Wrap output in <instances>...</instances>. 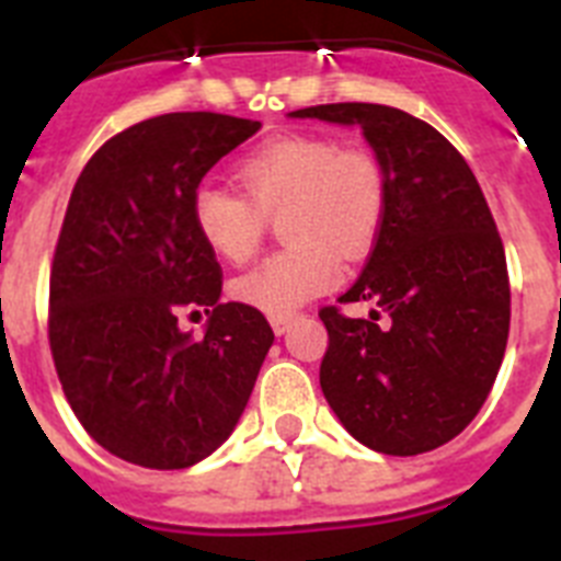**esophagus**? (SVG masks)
I'll use <instances>...</instances> for the list:
<instances>
[{"mask_svg":"<svg viewBox=\"0 0 561 561\" xmlns=\"http://www.w3.org/2000/svg\"><path fill=\"white\" fill-rule=\"evenodd\" d=\"M270 323H272V331H275V334H286V331L291 329V323H295V314L270 317Z\"/></svg>","mask_w":561,"mask_h":561,"instance_id":"1","label":"esophagus"}]
</instances>
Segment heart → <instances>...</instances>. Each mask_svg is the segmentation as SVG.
Returning a JSON list of instances; mask_svg holds the SVG:
<instances>
[{
	"instance_id": "obj_1",
	"label": "heart",
	"mask_w": 561,
	"mask_h": 561,
	"mask_svg": "<svg viewBox=\"0 0 561 561\" xmlns=\"http://www.w3.org/2000/svg\"><path fill=\"white\" fill-rule=\"evenodd\" d=\"M244 196L202 182L191 219L213 255L247 264L264 244L270 216L284 210L291 241L232 284L241 304L270 317L295 314L340 284L342 261L368 255L388 210V176L368 148L340 146L325 134H280L236 165Z\"/></svg>"
}]
</instances>
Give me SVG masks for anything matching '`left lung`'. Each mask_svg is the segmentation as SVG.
Wrapping results in <instances>:
<instances>
[{"label":"left lung","mask_w":561,"mask_h":561,"mask_svg":"<svg viewBox=\"0 0 561 561\" xmlns=\"http://www.w3.org/2000/svg\"><path fill=\"white\" fill-rule=\"evenodd\" d=\"M356 123L388 176V210L368 264L336 304L374 300L368 320L323 306L325 401L356 440L421 455L483 408L508 342L512 286L492 210L458 148L413 114L379 103L291 112Z\"/></svg>","instance_id":"1"}]
</instances>
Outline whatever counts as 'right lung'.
Wrapping results in <instances>:
<instances>
[{
	"mask_svg": "<svg viewBox=\"0 0 561 561\" xmlns=\"http://www.w3.org/2000/svg\"><path fill=\"white\" fill-rule=\"evenodd\" d=\"M261 128L216 112L128 126L83 165L49 270L47 336L69 408L92 438L146 469H185L244 413L272 334L221 304V266L191 219L216 162ZM208 314L193 341L179 317Z\"/></svg>",
	"mask_w": 561,
	"mask_h": 561,
	"instance_id": "add662e5",
	"label": "right lung"
}]
</instances>
